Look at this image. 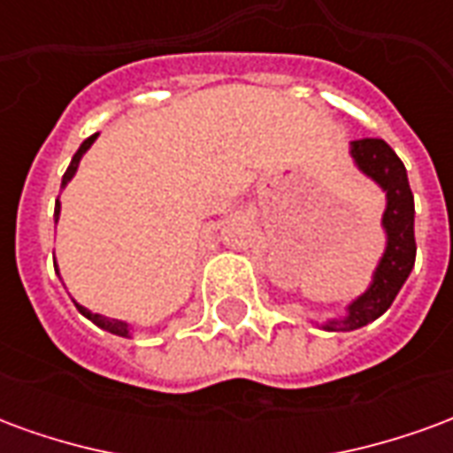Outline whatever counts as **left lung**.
I'll return each instance as SVG.
<instances>
[{"instance_id":"left-lung-1","label":"left lung","mask_w":453,"mask_h":453,"mask_svg":"<svg viewBox=\"0 0 453 453\" xmlns=\"http://www.w3.org/2000/svg\"><path fill=\"white\" fill-rule=\"evenodd\" d=\"M349 155L354 167L364 177L386 194V208L380 216V227L386 233V247L379 265L371 274V284L366 291L347 303L344 315L327 318L320 327L327 333H349L364 325L373 323L386 313L395 296L408 281L410 272L415 266V198L410 191L408 172L400 157L393 152L386 140L364 138L351 140Z\"/></svg>"}]
</instances>
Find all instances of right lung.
<instances>
[{
  "instance_id": "right-lung-1",
  "label": "right lung",
  "mask_w": 453,
  "mask_h": 453,
  "mask_svg": "<svg viewBox=\"0 0 453 453\" xmlns=\"http://www.w3.org/2000/svg\"><path fill=\"white\" fill-rule=\"evenodd\" d=\"M99 138V133H94V135H89V138L84 140L82 145H80V150L74 152V157L73 162H70V167H67V172L63 174V184L60 187H67L70 181H73L74 177V172H77V167H80V159H82V155L87 152V150L92 148L94 145V140ZM58 218H60V201L55 203V223H58ZM55 274H60L58 269H55ZM77 305V311L87 318V320H92L96 327H102V330H106V333H111V334H119V337H133V327H130L128 323H123V320H113V318H106V315H99V313H92V311H87L84 305L80 303H74Z\"/></svg>"
}]
</instances>
